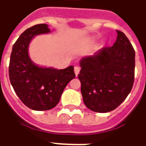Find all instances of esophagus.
<instances>
[{
  "mask_svg": "<svg viewBox=\"0 0 146 146\" xmlns=\"http://www.w3.org/2000/svg\"><path fill=\"white\" fill-rule=\"evenodd\" d=\"M79 71H80V68H79V67H78V66L74 67V72H75L76 76H78V74L79 73Z\"/></svg>",
  "mask_w": 146,
  "mask_h": 146,
  "instance_id": "esophagus-1",
  "label": "esophagus"
}]
</instances>
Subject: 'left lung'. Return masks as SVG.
Returning <instances> with one entry per match:
<instances>
[{"instance_id": "1", "label": "left lung", "mask_w": 146, "mask_h": 146, "mask_svg": "<svg viewBox=\"0 0 146 146\" xmlns=\"http://www.w3.org/2000/svg\"><path fill=\"white\" fill-rule=\"evenodd\" d=\"M113 46L80 61L78 75L84 104L96 112H108L118 107L127 97L134 82L135 51L130 40L116 30Z\"/></svg>"}]
</instances>
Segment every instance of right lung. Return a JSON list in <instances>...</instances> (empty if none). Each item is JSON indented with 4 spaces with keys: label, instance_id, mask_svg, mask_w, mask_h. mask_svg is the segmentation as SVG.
<instances>
[{
    "label": "right lung",
    "instance_id": "obj_1",
    "mask_svg": "<svg viewBox=\"0 0 146 146\" xmlns=\"http://www.w3.org/2000/svg\"><path fill=\"white\" fill-rule=\"evenodd\" d=\"M50 32L46 24H39L22 33L13 46L9 77L21 101L31 110L45 111L58 104L63 91L76 77L73 66L63 70L42 68L31 61L28 48L35 35Z\"/></svg>",
    "mask_w": 146,
    "mask_h": 146
}]
</instances>
